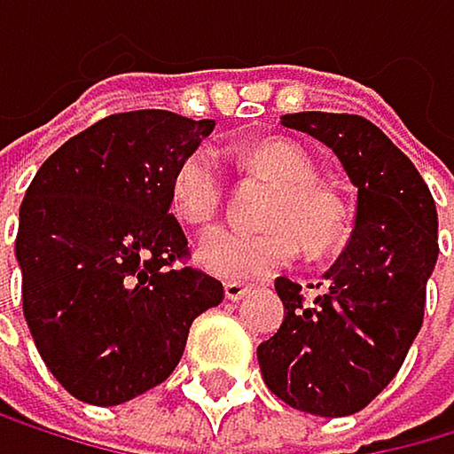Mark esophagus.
I'll use <instances>...</instances> for the list:
<instances>
[{
    "label": "esophagus",
    "instance_id": "1",
    "mask_svg": "<svg viewBox=\"0 0 454 454\" xmlns=\"http://www.w3.org/2000/svg\"><path fill=\"white\" fill-rule=\"evenodd\" d=\"M250 293V284H244V281H227L224 284V295H227V301H241V298Z\"/></svg>",
    "mask_w": 454,
    "mask_h": 454
}]
</instances>
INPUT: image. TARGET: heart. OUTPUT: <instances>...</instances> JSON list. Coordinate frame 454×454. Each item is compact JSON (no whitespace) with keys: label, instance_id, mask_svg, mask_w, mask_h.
Segmentation results:
<instances>
[{"label":"heart","instance_id":"b5f03b06","mask_svg":"<svg viewBox=\"0 0 454 454\" xmlns=\"http://www.w3.org/2000/svg\"><path fill=\"white\" fill-rule=\"evenodd\" d=\"M244 164L253 173L270 178L276 192L262 210L267 230L247 232L215 227L196 244V262L215 278H264L295 258V239L312 255L330 253L347 232V210L335 192L318 187V168L293 142L253 145L244 153ZM224 201V173L215 153L207 147L192 150L178 161L170 182L173 213L190 227L213 222Z\"/></svg>","mask_w":454,"mask_h":454}]
</instances>
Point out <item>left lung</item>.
Listing matches in <instances>:
<instances>
[{"label": "left lung", "instance_id": "1", "mask_svg": "<svg viewBox=\"0 0 454 454\" xmlns=\"http://www.w3.org/2000/svg\"><path fill=\"white\" fill-rule=\"evenodd\" d=\"M281 124L341 159L358 204L321 295L307 301L301 284L276 278L284 324L258 347V366L267 389L293 410L344 418L381 395L421 330L438 213L415 164L364 116L286 113Z\"/></svg>", "mask_w": 454, "mask_h": 454}]
</instances>
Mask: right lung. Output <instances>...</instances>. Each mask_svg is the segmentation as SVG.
I'll use <instances>...</instances> for the list:
<instances>
[{
    "label": "right lung",
    "mask_w": 454,
    "mask_h": 454,
    "mask_svg": "<svg viewBox=\"0 0 454 454\" xmlns=\"http://www.w3.org/2000/svg\"><path fill=\"white\" fill-rule=\"evenodd\" d=\"M213 128L168 110L113 113L33 176L16 232L22 309L73 398L116 406L168 381L190 324L222 304V281L187 267L170 213L178 161Z\"/></svg>",
    "instance_id": "1"
}]
</instances>
